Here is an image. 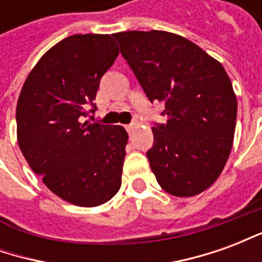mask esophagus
Instances as JSON below:
<instances>
[{
    "label": "esophagus",
    "mask_w": 262,
    "mask_h": 262,
    "mask_svg": "<svg viewBox=\"0 0 262 262\" xmlns=\"http://www.w3.org/2000/svg\"><path fill=\"white\" fill-rule=\"evenodd\" d=\"M137 127V123L136 122H133L130 125H127V130H133V129H136Z\"/></svg>",
    "instance_id": "obj_1"
}]
</instances>
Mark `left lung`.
Here are the masks:
<instances>
[{
  "label": "left lung",
  "instance_id": "8db88e82",
  "mask_svg": "<svg viewBox=\"0 0 262 262\" xmlns=\"http://www.w3.org/2000/svg\"><path fill=\"white\" fill-rule=\"evenodd\" d=\"M148 99L165 105L147 159L160 187L195 196L213 185L234 139L237 98L223 66L198 45L165 31L114 33Z\"/></svg>",
  "mask_w": 262,
  "mask_h": 262
}]
</instances>
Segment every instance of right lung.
Instances as JSON below:
<instances>
[{
	"label": "right lung",
	"instance_id": "1",
	"mask_svg": "<svg viewBox=\"0 0 262 262\" xmlns=\"http://www.w3.org/2000/svg\"><path fill=\"white\" fill-rule=\"evenodd\" d=\"M118 54L111 35L66 37L32 69L16 103L18 144L32 171L54 195L82 208L108 202L122 184L127 132L85 120Z\"/></svg>",
	"mask_w": 262,
	"mask_h": 262
}]
</instances>
